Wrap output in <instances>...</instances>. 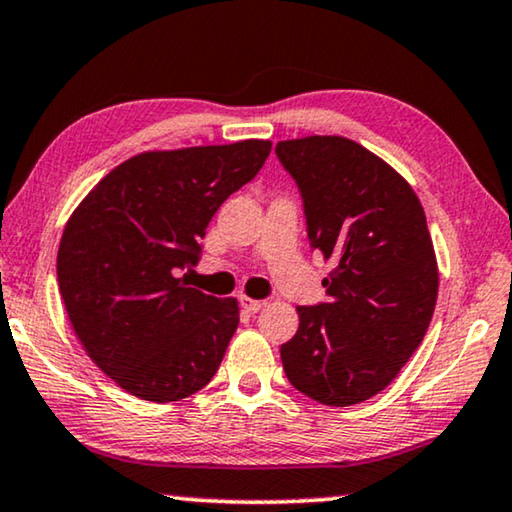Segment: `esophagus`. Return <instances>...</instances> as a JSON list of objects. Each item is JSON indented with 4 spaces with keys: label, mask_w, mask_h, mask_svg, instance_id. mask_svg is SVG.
Masks as SVG:
<instances>
[{
    "label": "esophagus",
    "mask_w": 512,
    "mask_h": 512,
    "mask_svg": "<svg viewBox=\"0 0 512 512\" xmlns=\"http://www.w3.org/2000/svg\"><path fill=\"white\" fill-rule=\"evenodd\" d=\"M240 305L247 314H256V311H261L265 307V300H254V298H247V295H242Z\"/></svg>",
    "instance_id": "1"
}]
</instances>
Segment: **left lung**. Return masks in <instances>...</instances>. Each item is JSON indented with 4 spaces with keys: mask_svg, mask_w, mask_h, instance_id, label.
Here are the masks:
<instances>
[{
    "mask_svg": "<svg viewBox=\"0 0 512 512\" xmlns=\"http://www.w3.org/2000/svg\"><path fill=\"white\" fill-rule=\"evenodd\" d=\"M274 152L298 184L309 247L335 263L328 302L298 307L284 372L314 402L360 404L390 385L432 321L439 270L425 210L397 170L348 138L281 140Z\"/></svg>",
    "mask_w": 512,
    "mask_h": 512,
    "instance_id": "1",
    "label": "left lung"
}]
</instances>
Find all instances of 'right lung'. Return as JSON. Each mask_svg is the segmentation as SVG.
I'll return each instance as SVG.
<instances>
[{
    "label": "right lung",
    "mask_w": 512,
    "mask_h": 512,
    "mask_svg": "<svg viewBox=\"0 0 512 512\" xmlns=\"http://www.w3.org/2000/svg\"><path fill=\"white\" fill-rule=\"evenodd\" d=\"M270 140L138 154L71 214L57 284L85 351L147 402H177L210 383L238 328V302L187 286L207 224L256 177Z\"/></svg>",
    "instance_id": "obj_1"
}]
</instances>
